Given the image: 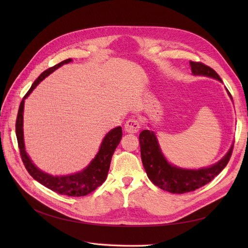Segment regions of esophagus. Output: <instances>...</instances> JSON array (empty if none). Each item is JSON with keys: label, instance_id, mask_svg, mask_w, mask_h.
Here are the masks:
<instances>
[{"label": "esophagus", "instance_id": "1", "mask_svg": "<svg viewBox=\"0 0 248 248\" xmlns=\"http://www.w3.org/2000/svg\"><path fill=\"white\" fill-rule=\"evenodd\" d=\"M124 130L127 133H137L140 130V123L137 119H129L124 125Z\"/></svg>", "mask_w": 248, "mask_h": 248}]
</instances>
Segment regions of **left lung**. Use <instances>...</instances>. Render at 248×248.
<instances>
[{
    "instance_id": "left-lung-1",
    "label": "left lung",
    "mask_w": 248,
    "mask_h": 248,
    "mask_svg": "<svg viewBox=\"0 0 248 248\" xmlns=\"http://www.w3.org/2000/svg\"><path fill=\"white\" fill-rule=\"evenodd\" d=\"M189 64L193 76L211 78L222 82L218 74L211 67L200 62L190 61ZM228 94L232 99V95L229 91ZM140 146L142 166L145 168L148 178L159 188L170 193L193 191L212 181L227 167L232 151V145L228 153L215 164L208 168L190 170L176 167L168 161L161 151L155 132L152 130L146 129L140 133Z\"/></svg>"
}]
</instances>
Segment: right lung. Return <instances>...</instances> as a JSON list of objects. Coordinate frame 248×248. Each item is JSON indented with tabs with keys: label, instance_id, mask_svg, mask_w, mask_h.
Returning a JSON list of instances; mask_svg holds the SVG:
<instances>
[{
	"label": "right lung",
	"instance_id": "right-lung-1",
	"mask_svg": "<svg viewBox=\"0 0 248 248\" xmlns=\"http://www.w3.org/2000/svg\"><path fill=\"white\" fill-rule=\"evenodd\" d=\"M72 61V59H67L55 65L54 67L43 71L38 77L33 85L30 88L28 93L22 98L20 106L18 108V114L16 118V131L18 142V148L22 162H24L29 174L31 175L36 181H38L43 186L47 187L48 189L55 191L59 194H64L68 197H84L87 194L94 191L97 187H99L108 177V172L110 166L111 156L114 154L116 148L118 147L120 140L122 139V128L120 126L111 129L104 137L99 151L95 155L92 161L88 166L76 174L66 175V176H52L47 172L41 170L37 168L32 162L25 148V140H24V108H25V99L33 92V90L38 86L40 82L48 77L50 73L57 70L64 64H68Z\"/></svg>",
	"mask_w": 248,
	"mask_h": 248
}]
</instances>
